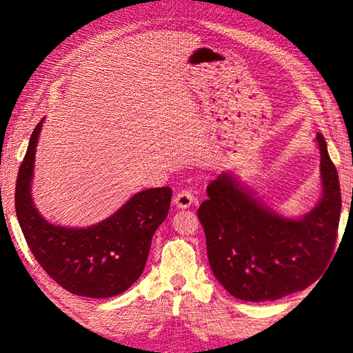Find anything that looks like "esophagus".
Segmentation results:
<instances>
[{"mask_svg": "<svg viewBox=\"0 0 353 353\" xmlns=\"http://www.w3.org/2000/svg\"><path fill=\"white\" fill-rule=\"evenodd\" d=\"M196 197L192 196V192L185 190V191H181L177 194V196L174 197V205L179 208V209H186L190 208L192 203H196Z\"/></svg>", "mask_w": 353, "mask_h": 353, "instance_id": "esophagus-1", "label": "esophagus"}]
</instances>
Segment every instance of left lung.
Masks as SVG:
<instances>
[{
  "instance_id": "left-lung-1",
  "label": "left lung",
  "mask_w": 353,
  "mask_h": 353,
  "mask_svg": "<svg viewBox=\"0 0 353 353\" xmlns=\"http://www.w3.org/2000/svg\"><path fill=\"white\" fill-rule=\"evenodd\" d=\"M316 144L321 197L305 215L285 216L273 211L230 170L209 183V199L197 215L205 229L209 265L234 297L268 302L302 291L319 279L331 259L341 192L321 133Z\"/></svg>"
}]
</instances>
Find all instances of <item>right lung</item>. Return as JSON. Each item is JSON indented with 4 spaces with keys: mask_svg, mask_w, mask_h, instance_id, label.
<instances>
[{
    "mask_svg": "<svg viewBox=\"0 0 353 353\" xmlns=\"http://www.w3.org/2000/svg\"><path fill=\"white\" fill-rule=\"evenodd\" d=\"M42 121L36 125L22 161L14 209L22 234L41 267L72 294L106 299L139 279L156 229L167 219L168 186L139 191L108 219L88 228L59 226L43 219L33 201L32 183Z\"/></svg>",
    "mask_w": 353,
    "mask_h": 353,
    "instance_id": "right-lung-1",
    "label": "right lung"
}]
</instances>
